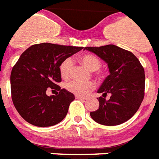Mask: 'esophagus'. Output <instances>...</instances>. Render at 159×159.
I'll return each mask as SVG.
<instances>
[{"instance_id": "obj_1", "label": "esophagus", "mask_w": 159, "mask_h": 159, "mask_svg": "<svg viewBox=\"0 0 159 159\" xmlns=\"http://www.w3.org/2000/svg\"><path fill=\"white\" fill-rule=\"evenodd\" d=\"M76 98H77V99H83V100H84V99H85V98L81 97V96H76Z\"/></svg>"}]
</instances>
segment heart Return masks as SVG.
<instances>
[{
	"mask_svg": "<svg viewBox=\"0 0 159 159\" xmlns=\"http://www.w3.org/2000/svg\"><path fill=\"white\" fill-rule=\"evenodd\" d=\"M80 61L86 67H88L90 70H98L102 66L101 61L98 58L97 56L90 54L84 55L81 58ZM74 61L72 58H66L60 65V73L62 78L68 79L70 76L71 70L73 67ZM94 83H81L78 81H71L66 84V89L71 93L78 96H86L94 89Z\"/></svg>",
	"mask_w": 159,
	"mask_h": 159,
	"instance_id": "heart-1",
	"label": "heart"
}]
</instances>
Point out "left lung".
<instances>
[{"label":"left lung","instance_id":"8db88e82","mask_svg":"<svg viewBox=\"0 0 159 159\" xmlns=\"http://www.w3.org/2000/svg\"><path fill=\"white\" fill-rule=\"evenodd\" d=\"M106 62L109 75L98 90L99 107L90 113L92 119L103 125H117L127 121L136 113L144 98L145 72L139 60L130 51L108 44L85 47ZM110 94L107 101L105 98Z\"/></svg>","mask_w":159,"mask_h":159}]
</instances>
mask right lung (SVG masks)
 Listing matches in <instances>:
<instances>
[{"label":"right lung","instance_id":"1","mask_svg":"<svg viewBox=\"0 0 159 159\" xmlns=\"http://www.w3.org/2000/svg\"><path fill=\"white\" fill-rule=\"evenodd\" d=\"M81 50L83 47L42 43L21 55L11 70V92L14 106L26 121L47 127L66 117L75 96L58 85L61 82L60 65ZM50 87L58 93L48 96L46 90Z\"/></svg>","mask_w":159,"mask_h":159}]
</instances>
